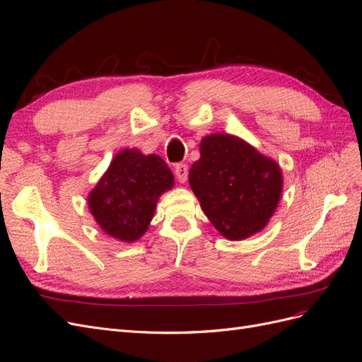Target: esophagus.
<instances>
[{"instance_id": "esophagus-1", "label": "esophagus", "mask_w": 362, "mask_h": 362, "mask_svg": "<svg viewBox=\"0 0 362 362\" xmlns=\"http://www.w3.org/2000/svg\"><path fill=\"white\" fill-rule=\"evenodd\" d=\"M173 172H175V177H177V180L180 182H185L189 178V166L187 164H175L173 166Z\"/></svg>"}]
</instances>
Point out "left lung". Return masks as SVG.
Segmentation results:
<instances>
[{
	"label": "left lung",
	"mask_w": 362,
	"mask_h": 362,
	"mask_svg": "<svg viewBox=\"0 0 362 362\" xmlns=\"http://www.w3.org/2000/svg\"><path fill=\"white\" fill-rule=\"evenodd\" d=\"M199 151L189 182L205 216L229 240L259 233L281 198L279 164L245 140L222 133L205 136Z\"/></svg>",
	"instance_id": "1"
}]
</instances>
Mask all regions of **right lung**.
<instances>
[{
    "instance_id": "1",
    "label": "right lung",
    "mask_w": 362,
    "mask_h": 362,
    "mask_svg": "<svg viewBox=\"0 0 362 362\" xmlns=\"http://www.w3.org/2000/svg\"><path fill=\"white\" fill-rule=\"evenodd\" d=\"M173 184L172 170L160 156L124 149L89 193V210L105 234L136 242L146 233L161 193Z\"/></svg>"
}]
</instances>
